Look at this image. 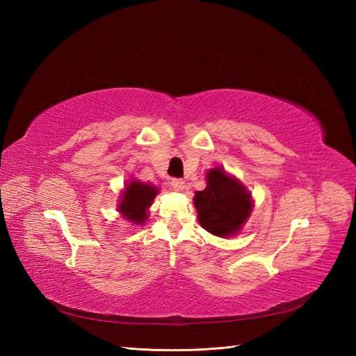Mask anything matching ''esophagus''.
Returning <instances> with one entry per match:
<instances>
[{
	"mask_svg": "<svg viewBox=\"0 0 356 356\" xmlns=\"http://www.w3.org/2000/svg\"><path fill=\"white\" fill-rule=\"evenodd\" d=\"M171 186L176 191H182L184 188H185V182H184L182 179H171Z\"/></svg>",
	"mask_w": 356,
	"mask_h": 356,
	"instance_id": "1",
	"label": "esophagus"
}]
</instances>
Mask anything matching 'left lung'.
Segmentation results:
<instances>
[{"label": "left lung", "mask_w": 356, "mask_h": 356, "mask_svg": "<svg viewBox=\"0 0 356 356\" xmlns=\"http://www.w3.org/2000/svg\"><path fill=\"white\" fill-rule=\"evenodd\" d=\"M207 184L205 190L195 191L194 195L199 223L213 236L231 237L251 214V193L223 168L209 170Z\"/></svg>", "instance_id": "left-lung-1"}]
</instances>
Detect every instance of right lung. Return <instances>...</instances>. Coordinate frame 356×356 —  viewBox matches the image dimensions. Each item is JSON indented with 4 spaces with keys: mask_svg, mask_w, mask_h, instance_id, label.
I'll return each mask as SVG.
<instances>
[{
    "mask_svg": "<svg viewBox=\"0 0 356 356\" xmlns=\"http://www.w3.org/2000/svg\"><path fill=\"white\" fill-rule=\"evenodd\" d=\"M159 193V188L139 182V180H130L125 190L120 194L119 213L128 220L136 225H142L148 218V208L153 203Z\"/></svg>",
    "mask_w": 356,
    "mask_h": 356,
    "instance_id": "1",
    "label": "right lung"
}]
</instances>
